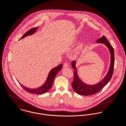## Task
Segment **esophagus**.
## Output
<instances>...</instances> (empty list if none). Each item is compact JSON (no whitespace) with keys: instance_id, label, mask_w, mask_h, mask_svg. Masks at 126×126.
I'll return each mask as SVG.
<instances>
[{"instance_id":"34e87169","label":"esophagus","mask_w":126,"mask_h":126,"mask_svg":"<svg viewBox=\"0 0 126 126\" xmlns=\"http://www.w3.org/2000/svg\"><path fill=\"white\" fill-rule=\"evenodd\" d=\"M68 64H67V63H64V64H63V67H68Z\"/></svg>"}]
</instances>
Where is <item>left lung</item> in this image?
I'll use <instances>...</instances> for the list:
<instances>
[{
  "label": "left lung",
  "instance_id": "8db88e82",
  "mask_svg": "<svg viewBox=\"0 0 126 126\" xmlns=\"http://www.w3.org/2000/svg\"><path fill=\"white\" fill-rule=\"evenodd\" d=\"M96 42L104 43L109 48L110 54V66L107 75L103 79L96 84L90 85L84 83L79 78L76 67V61H73L71 65L75 71L74 72V81L72 83V86L76 93L81 95L90 96L99 92L109 82L113 75L114 65V52L113 47L104 36L98 39Z\"/></svg>",
  "mask_w": 126,
  "mask_h": 126
}]
</instances>
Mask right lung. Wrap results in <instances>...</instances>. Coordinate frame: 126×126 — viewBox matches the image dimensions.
Returning a JSON list of instances; mask_svg holds the SVG:
<instances>
[{
	"label": "right lung",
	"instance_id": "right-lung-1",
	"mask_svg": "<svg viewBox=\"0 0 126 126\" xmlns=\"http://www.w3.org/2000/svg\"><path fill=\"white\" fill-rule=\"evenodd\" d=\"M38 27H37L33 28L30 29L29 31H28L27 32H26L20 39H22L27 37V36H30V35L33 34L34 33H35L36 32L37 29L38 28ZM63 65V64H61L58 65L57 67L52 69L49 73V74L48 75V77L47 78V79H46L45 83L43 84H42V85L41 86H40L38 88H34H34L33 89L25 87L24 86L22 85L20 83H19L25 90H26V91H27L30 93L39 94V95L44 94V93L47 92L51 88L52 84H53V81L54 80V79H55L56 75L57 74V73L61 70Z\"/></svg>",
	"mask_w": 126,
	"mask_h": 126
}]
</instances>
